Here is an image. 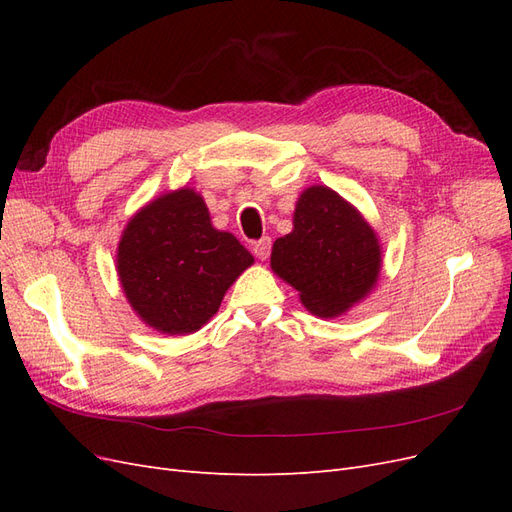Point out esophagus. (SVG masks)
<instances>
[{
	"mask_svg": "<svg viewBox=\"0 0 512 512\" xmlns=\"http://www.w3.org/2000/svg\"><path fill=\"white\" fill-rule=\"evenodd\" d=\"M254 256L258 258V260H267L269 258V252H271V239L269 237H262L260 241H256L254 243Z\"/></svg>",
	"mask_w": 512,
	"mask_h": 512,
	"instance_id": "esophagus-1",
	"label": "esophagus"
}]
</instances>
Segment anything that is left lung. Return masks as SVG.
<instances>
[{"mask_svg": "<svg viewBox=\"0 0 512 512\" xmlns=\"http://www.w3.org/2000/svg\"><path fill=\"white\" fill-rule=\"evenodd\" d=\"M292 224V232L273 243L271 269L299 290L314 316H342L378 282L382 252L374 228L324 185L299 196Z\"/></svg>", "mask_w": 512, "mask_h": 512, "instance_id": "1", "label": "left lung"}]
</instances>
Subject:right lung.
Segmentation results:
<instances>
[{"instance_id": "obj_1", "label": "right lung", "mask_w": 512, "mask_h": 512, "mask_svg": "<svg viewBox=\"0 0 512 512\" xmlns=\"http://www.w3.org/2000/svg\"><path fill=\"white\" fill-rule=\"evenodd\" d=\"M252 262L235 235L213 228L203 196L190 188L145 205L123 230L117 250L128 303L166 335H190L207 324Z\"/></svg>"}]
</instances>
